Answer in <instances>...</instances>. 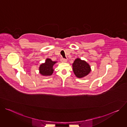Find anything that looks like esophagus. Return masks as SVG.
Here are the masks:
<instances>
[{
    "mask_svg": "<svg viewBox=\"0 0 127 127\" xmlns=\"http://www.w3.org/2000/svg\"><path fill=\"white\" fill-rule=\"evenodd\" d=\"M60 61H61V62H66L67 61V60L66 59H65V58H61V60H60Z\"/></svg>",
    "mask_w": 127,
    "mask_h": 127,
    "instance_id": "esophagus-1",
    "label": "esophagus"
}]
</instances>
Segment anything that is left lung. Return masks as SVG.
<instances>
[{"instance_id": "1", "label": "left lung", "mask_w": 127, "mask_h": 127, "mask_svg": "<svg viewBox=\"0 0 127 127\" xmlns=\"http://www.w3.org/2000/svg\"><path fill=\"white\" fill-rule=\"evenodd\" d=\"M72 66L75 75L78 78H82L87 75L91 71L89 64L79 58L75 59Z\"/></svg>"}]
</instances>
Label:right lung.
Instances as JSON below:
<instances>
[{"label": "right lung", "mask_w": 127, "mask_h": 127, "mask_svg": "<svg viewBox=\"0 0 127 127\" xmlns=\"http://www.w3.org/2000/svg\"><path fill=\"white\" fill-rule=\"evenodd\" d=\"M56 63V62L52 61L50 59H47L45 63L41 64L40 66V73L44 76L51 75L54 71L53 65Z\"/></svg>", "instance_id": "right-lung-1"}]
</instances>
